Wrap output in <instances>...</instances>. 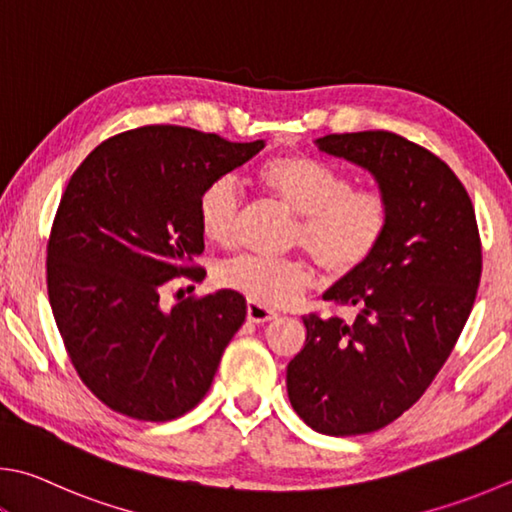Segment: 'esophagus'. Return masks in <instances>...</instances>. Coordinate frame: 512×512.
Masks as SVG:
<instances>
[{"label": "esophagus", "instance_id": "obj_1", "mask_svg": "<svg viewBox=\"0 0 512 512\" xmlns=\"http://www.w3.org/2000/svg\"><path fill=\"white\" fill-rule=\"evenodd\" d=\"M246 315H248V322H253V324H266L271 320H277V313L268 311V309H264V306H259L255 302H248Z\"/></svg>", "mask_w": 512, "mask_h": 512}]
</instances>
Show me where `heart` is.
<instances>
[{"label": "heart", "instance_id": "obj_1", "mask_svg": "<svg viewBox=\"0 0 512 512\" xmlns=\"http://www.w3.org/2000/svg\"><path fill=\"white\" fill-rule=\"evenodd\" d=\"M262 188L293 212V244L331 275H349L365 266L383 244L389 206L383 194L351 188L349 179L329 165L302 154L268 159L257 172ZM241 199L230 179L203 188L197 206L199 228L210 244L230 248L237 239ZM221 284L264 309H284L315 284L304 259H264L241 255L221 268Z\"/></svg>", "mask_w": 512, "mask_h": 512}]
</instances>
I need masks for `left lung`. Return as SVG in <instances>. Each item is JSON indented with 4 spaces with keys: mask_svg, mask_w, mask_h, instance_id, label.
Wrapping results in <instances>:
<instances>
[{
    "mask_svg": "<svg viewBox=\"0 0 512 512\" xmlns=\"http://www.w3.org/2000/svg\"><path fill=\"white\" fill-rule=\"evenodd\" d=\"M315 145L374 176L389 228L374 257L322 295L356 309V320L304 318L288 401L315 432L367 434L410 410L457 345L477 297L481 241L466 188L425 147L392 132Z\"/></svg>",
    "mask_w": 512,
    "mask_h": 512,
    "instance_id": "obj_1",
    "label": "left lung"
}]
</instances>
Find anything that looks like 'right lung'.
Returning <instances> with one entry per match:
<instances>
[{
  "label": "right lung",
  "instance_id": "obj_1",
  "mask_svg": "<svg viewBox=\"0 0 512 512\" xmlns=\"http://www.w3.org/2000/svg\"><path fill=\"white\" fill-rule=\"evenodd\" d=\"M264 150L150 125L100 143L73 172L46 246V284L69 358L91 392L138 421H172L208 394L246 320L237 291L165 309L161 288L203 253L199 197Z\"/></svg>",
  "mask_w": 512,
  "mask_h": 512
}]
</instances>
